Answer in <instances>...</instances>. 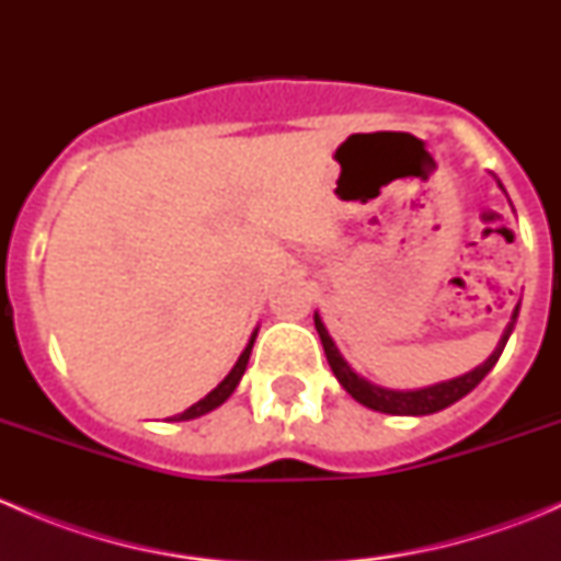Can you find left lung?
Returning <instances> with one entry per match:
<instances>
[{"label": "left lung", "instance_id": "left-lung-1", "mask_svg": "<svg viewBox=\"0 0 561 561\" xmlns=\"http://www.w3.org/2000/svg\"><path fill=\"white\" fill-rule=\"evenodd\" d=\"M496 184H500V181H496ZM502 190H505V186H502ZM518 307H522V304H518ZM518 307L513 309L511 322H507V328H505V333H502L496 350L483 360V364L474 366V369L467 371V375L454 377V380L437 382V386L417 388V390H393V388H382V386H375V382H369L366 377H360L358 371L347 364V360H344V355L339 353V347L333 344L331 333H328L325 322L320 320V314L317 312H314V328H317V333H320V342H322V350H325L328 364H331V371L336 375V380L342 382V388L347 390V393L353 396L358 404L369 407V410H375V412H386V415H432V412L445 410V407L456 404L458 399H463L469 390L478 386V382L483 380L491 369H494V364L500 360L502 350H505L507 339H511L513 328H516Z\"/></svg>", "mask_w": 561, "mask_h": 561}]
</instances>
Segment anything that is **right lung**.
Listing matches in <instances>:
<instances>
[{"instance_id":"1","label":"right lung","mask_w":561,"mask_h":561,"mask_svg":"<svg viewBox=\"0 0 561 561\" xmlns=\"http://www.w3.org/2000/svg\"><path fill=\"white\" fill-rule=\"evenodd\" d=\"M254 336H257V331L252 333V339H249V344H247V347H244V353L239 355V360H236V366H233V369H230V375L225 377V380L219 382V386L214 388L211 393H208V396H203V399L197 401V404H192L190 410H184V412H181V415H173L171 421H192V417H201V415H206V412L217 410L219 404H225V401L230 399V393H233L236 386H239V382H241V377H244V371H247L249 355H252V344H254Z\"/></svg>"}]
</instances>
